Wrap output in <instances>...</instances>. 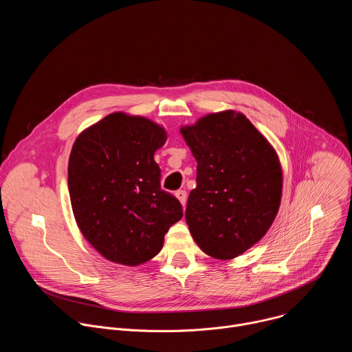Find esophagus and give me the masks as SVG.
Returning <instances> with one entry per match:
<instances>
[{
    "instance_id": "1",
    "label": "esophagus",
    "mask_w": 352,
    "mask_h": 352,
    "mask_svg": "<svg viewBox=\"0 0 352 352\" xmlns=\"http://www.w3.org/2000/svg\"><path fill=\"white\" fill-rule=\"evenodd\" d=\"M175 196L178 197V200H179V202H181V205H182V206H185V205H186L188 193H186V190H185V189H178V190L175 192Z\"/></svg>"
}]
</instances>
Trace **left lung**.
<instances>
[{"label":"left lung","mask_w":352,"mask_h":352,"mask_svg":"<svg viewBox=\"0 0 352 352\" xmlns=\"http://www.w3.org/2000/svg\"><path fill=\"white\" fill-rule=\"evenodd\" d=\"M197 162L185 219L212 258L243 254L270 228L278 212L283 174L270 143L241 113L223 111L181 129Z\"/></svg>","instance_id":"obj_1"}]
</instances>
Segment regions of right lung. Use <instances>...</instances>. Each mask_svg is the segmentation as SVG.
<instances>
[{
    "instance_id": "right-lung-1",
    "label": "right lung",
    "mask_w": 352,
    "mask_h": 352,
    "mask_svg": "<svg viewBox=\"0 0 352 352\" xmlns=\"http://www.w3.org/2000/svg\"><path fill=\"white\" fill-rule=\"evenodd\" d=\"M166 131L143 117L114 113L83 131L68 163L72 210L89 243L106 259L136 266L155 258L182 217L160 186L155 152Z\"/></svg>"
}]
</instances>
